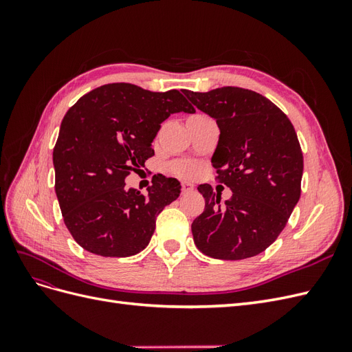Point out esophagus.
<instances>
[{"instance_id": "34e87169", "label": "esophagus", "mask_w": 352, "mask_h": 352, "mask_svg": "<svg viewBox=\"0 0 352 352\" xmlns=\"http://www.w3.org/2000/svg\"><path fill=\"white\" fill-rule=\"evenodd\" d=\"M194 189V185L190 182H182V192L186 194V192H190V190Z\"/></svg>"}]
</instances>
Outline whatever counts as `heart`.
Instances as JSON below:
<instances>
[{"label":"heart","instance_id":"heart-1","mask_svg":"<svg viewBox=\"0 0 352 352\" xmlns=\"http://www.w3.org/2000/svg\"><path fill=\"white\" fill-rule=\"evenodd\" d=\"M175 172L177 173V175H180V176H192V175H195V172H197V167L194 166V164H190V163H185V164H177V166H175Z\"/></svg>","mask_w":352,"mask_h":352}]
</instances>
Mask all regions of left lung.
I'll return each instance as SVG.
<instances>
[{"label":"left lung","instance_id":"1","mask_svg":"<svg viewBox=\"0 0 352 352\" xmlns=\"http://www.w3.org/2000/svg\"><path fill=\"white\" fill-rule=\"evenodd\" d=\"M184 94L219 126L211 164L232 190L221 204L208 184L198 186L206 208L190 226L194 242L212 258L254 257L278 239L301 195L304 158L294 126L270 100L250 89Z\"/></svg>","mask_w":352,"mask_h":352}]
</instances>
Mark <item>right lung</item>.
Returning <instances> with one entry per match:
<instances>
[{
  "label": "right lung",
  "mask_w": 352,
  "mask_h": 352,
  "mask_svg": "<svg viewBox=\"0 0 352 352\" xmlns=\"http://www.w3.org/2000/svg\"><path fill=\"white\" fill-rule=\"evenodd\" d=\"M173 113L195 110L176 89L151 92L132 83L102 85L66 113L52 153L56 194L83 250L129 257L150 243L157 216L179 197L180 184L157 176L145 197L126 189L124 177L154 155L151 142Z\"/></svg>",
  "instance_id": "right-lung-1"
}]
</instances>
